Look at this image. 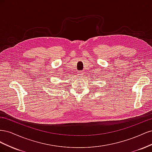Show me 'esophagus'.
<instances>
[{
	"label": "esophagus",
	"mask_w": 152,
	"mask_h": 152,
	"mask_svg": "<svg viewBox=\"0 0 152 152\" xmlns=\"http://www.w3.org/2000/svg\"><path fill=\"white\" fill-rule=\"evenodd\" d=\"M83 75H84V72H82V71H79V72H78V73H77L78 77H80V78L83 77Z\"/></svg>",
	"instance_id": "34e87169"
}]
</instances>
